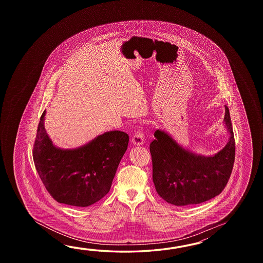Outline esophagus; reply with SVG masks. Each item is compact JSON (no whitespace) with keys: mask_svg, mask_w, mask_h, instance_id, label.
I'll return each mask as SVG.
<instances>
[{"mask_svg":"<svg viewBox=\"0 0 263 263\" xmlns=\"http://www.w3.org/2000/svg\"><path fill=\"white\" fill-rule=\"evenodd\" d=\"M132 143L135 145H141L144 144V134L141 130H138L136 134H134L132 138Z\"/></svg>","mask_w":263,"mask_h":263,"instance_id":"esophagus-1","label":"esophagus"}]
</instances>
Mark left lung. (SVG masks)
<instances>
[{"label": "left lung", "mask_w": 263, "mask_h": 263, "mask_svg": "<svg viewBox=\"0 0 263 263\" xmlns=\"http://www.w3.org/2000/svg\"><path fill=\"white\" fill-rule=\"evenodd\" d=\"M223 125L229 142L213 156L184 148L164 130L157 129L151 144L153 183L158 195L175 206L195 205L218 196L229 181L235 160V140L229 108Z\"/></svg>", "instance_id": "obj_1"}]
</instances>
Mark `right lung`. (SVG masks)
<instances>
[{
  "label": "right lung",
  "mask_w": 263,
  "mask_h": 263,
  "mask_svg": "<svg viewBox=\"0 0 263 263\" xmlns=\"http://www.w3.org/2000/svg\"><path fill=\"white\" fill-rule=\"evenodd\" d=\"M40 118L33 158L47 191L56 201L88 207L108 194L118 164L128 147L129 135L107 132L76 148L53 145Z\"/></svg>",
  "instance_id": "add662e5"
}]
</instances>
